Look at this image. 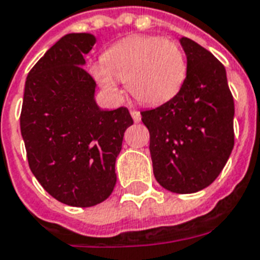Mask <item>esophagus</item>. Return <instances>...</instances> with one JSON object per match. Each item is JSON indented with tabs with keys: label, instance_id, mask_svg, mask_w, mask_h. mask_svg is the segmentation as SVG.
I'll list each match as a JSON object with an SVG mask.
<instances>
[{
	"label": "esophagus",
	"instance_id": "1",
	"mask_svg": "<svg viewBox=\"0 0 260 260\" xmlns=\"http://www.w3.org/2000/svg\"><path fill=\"white\" fill-rule=\"evenodd\" d=\"M130 114H132V118H133V120H134V122H140L141 120V114L138 111H136V110H132V111H130Z\"/></svg>",
	"mask_w": 260,
	"mask_h": 260
}]
</instances>
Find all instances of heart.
Here are the masks:
<instances>
[{
	"label": "heart",
	"mask_w": 260,
	"mask_h": 260,
	"mask_svg": "<svg viewBox=\"0 0 260 260\" xmlns=\"http://www.w3.org/2000/svg\"><path fill=\"white\" fill-rule=\"evenodd\" d=\"M94 80L110 92L118 93V81L137 102L148 106L175 98L184 84L187 63L176 42L153 35H134L112 44L90 69Z\"/></svg>",
	"instance_id": "heart-1"
}]
</instances>
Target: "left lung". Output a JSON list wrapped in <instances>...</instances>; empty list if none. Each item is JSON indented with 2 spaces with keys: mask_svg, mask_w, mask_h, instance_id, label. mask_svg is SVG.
<instances>
[{
  "mask_svg": "<svg viewBox=\"0 0 260 260\" xmlns=\"http://www.w3.org/2000/svg\"><path fill=\"white\" fill-rule=\"evenodd\" d=\"M187 76L178 94L141 112L150 136L154 178L166 190L191 194L210 186L233 145L235 103L224 65L188 38L180 39Z\"/></svg>",
  "mask_w": 260,
  "mask_h": 260,
  "instance_id": "8db88e82",
  "label": "left lung"
}]
</instances>
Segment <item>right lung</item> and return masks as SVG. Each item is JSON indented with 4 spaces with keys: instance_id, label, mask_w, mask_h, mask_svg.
I'll return each mask as SVG.
<instances>
[{
    "instance_id": "add662e5",
    "label": "right lung",
    "mask_w": 260,
    "mask_h": 260,
    "mask_svg": "<svg viewBox=\"0 0 260 260\" xmlns=\"http://www.w3.org/2000/svg\"><path fill=\"white\" fill-rule=\"evenodd\" d=\"M96 43L90 34H68L36 62L24 88L20 128L32 174L59 202L94 206L111 195L115 161L126 128V107L104 111L96 82L82 66Z\"/></svg>"
}]
</instances>
